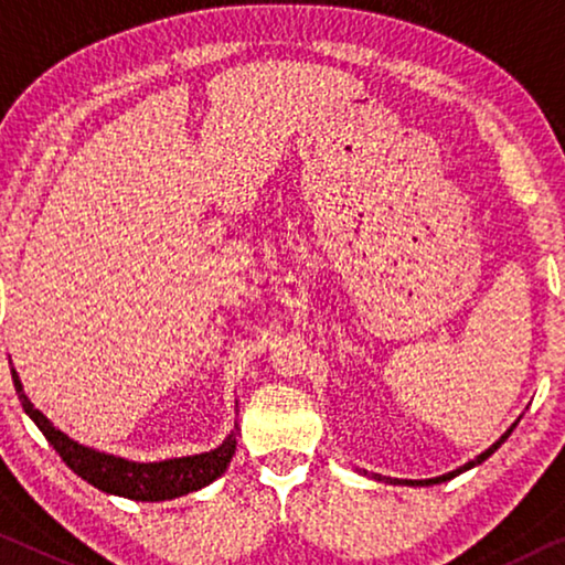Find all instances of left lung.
I'll list each match as a JSON object with an SVG mask.
<instances>
[{
    "instance_id": "obj_1",
    "label": "left lung",
    "mask_w": 565,
    "mask_h": 565,
    "mask_svg": "<svg viewBox=\"0 0 565 565\" xmlns=\"http://www.w3.org/2000/svg\"><path fill=\"white\" fill-rule=\"evenodd\" d=\"M520 422V419H518ZM518 422L513 424V427H510L505 434H502V437L494 441V445L490 447V449H484L482 455H477L475 459H470V462L467 465H462V467H457V470H452V472H447V475H441V477H431V480H396V477H381V475H371L373 480H379V482H388V484H412V488H429V484H439V482H447V480H452V477H457V475H462V472H467V470H472V467H477V465H482L484 459H488L494 449H498L502 441H505L510 434H513V429L518 427Z\"/></svg>"
}]
</instances>
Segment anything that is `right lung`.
Returning a JSON list of instances; mask_svg holds the SVG:
<instances>
[{"instance_id": "right-lung-1", "label": "right lung", "mask_w": 565, "mask_h": 565, "mask_svg": "<svg viewBox=\"0 0 565 565\" xmlns=\"http://www.w3.org/2000/svg\"><path fill=\"white\" fill-rule=\"evenodd\" d=\"M12 381L17 396L30 414V419L38 424L40 431L45 434L47 441L55 447V452L63 457V462L71 467L75 475H81L85 482L108 494H120L128 500L141 502H159L173 500L181 494L202 490L214 482L227 470L230 459L237 449V427L212 452L192 455V457H173L161 459V462H131V459L98 452V449L77 445L67 434L52 427V422L40 409H34L32 402L24 394L22 381L12 369Z\"/></svg>"}]
</instances>
